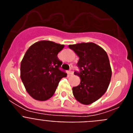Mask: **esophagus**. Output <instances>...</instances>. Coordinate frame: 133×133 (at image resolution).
I'll use <instances>...</instances> for the list:
<instances>
[{
	"label": "esophagus",
	"instance_id": "esophagus-1",
	"mask_svg": "<svg viewBox=\"0 0 133 133\" xmlns=\"http://www.w3.org/2000/svg\"><path fill=\"white\" fill-rule=\"evenodd\" d=\"M74 74V71H73V69H70V70L69 71V75H72Z\"/></svg>",
	"mask_w": 133,
	"mask_h": 133
}]
</instances>
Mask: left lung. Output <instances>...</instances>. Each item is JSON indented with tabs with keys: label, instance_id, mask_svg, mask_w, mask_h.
<instances>
[{
	"label": "left lung",
	"instance_id": "8db88e82",
	"mask_svg": "<svg viewBox=\"0 0 133 133\" xmlns=\"http://www.w3.org/2000/svg\"><path fill=\"white\" fill-rule=\"evenodd\" d=\"M79 60L77 63L81 72H75L81 83L72 88L75 99L85 105L97 101L105 93L112 76L109 56L106 51L94 43L70 44Z\"/></svg>",
	"mask_w": 133,
	"mask_h": 133
}]
</instances>
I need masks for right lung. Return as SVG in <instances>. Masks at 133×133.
I'll return each mask as SVG.
<instances>
[{"instance_id":"1","label":"right lung","mask_w":133,"mask_h":133,"mask_svg":"<svg viewBox=\"0 0 133 133\" xmlns=\"http://www.w3.org/2000/svg\"><path fill=\"white\" fill-rule=\"evenodd\" d=\"M64 47L52 41H41L26 50L21 63V78L34 99L44 101L51 98L61 78L66 77L59 69L62 62L57 56Z\"/></svg>"}]
</instances>
